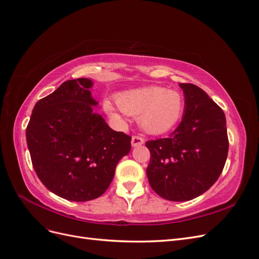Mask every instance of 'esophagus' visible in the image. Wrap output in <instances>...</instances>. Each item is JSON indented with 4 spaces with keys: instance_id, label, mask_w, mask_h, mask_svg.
<instances>
[{
    "instance_id": "1",
    "label": "esophagus",
    "mask_w": 259,
    "mask_h": 259,
    "mask_svg": "<svg viewBox=\"0 0 259 259\" xmlns=\"http://www.w3.org/2000/svg\"><path fill=\"white\" fill-rule=\"evenodd\" d=\"M145 143V140L142 136L139 135H135L132 137V146L133 147H138V146H142Z\"/></svg>"
}]
</instances>
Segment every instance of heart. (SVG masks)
I'll return each mask as SVG.
<instances>
[{
    "label": "heart",
    "mask_w": 259,
    "mask_h": 259,
    "mask_svg": "<svg viewBox=\"0 0 259 259\" xmlns=\"http://www.w3.org/2000/svg\"><path fill=\"white\" fill-rule=\"evenodd\" d=\"M121 110L133 116H140V124L151 134H162L173 128L185 112V98L182 94L160 86L126 91L116 97ZM106 111L117 115L116 108L109 99L104 103Z\"/></svg>",
    "instance_id": "obj_1"
}]
</instances>
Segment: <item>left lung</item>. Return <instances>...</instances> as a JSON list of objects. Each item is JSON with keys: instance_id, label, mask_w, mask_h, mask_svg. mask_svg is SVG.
Listing matches in <instances>:
<instances>
[{"instance_id": "1", "label": "left lung", "mask_w": 259, "mask_h": 259, "mask_svg": "<svg viewBox=\"0 0 259 259\" xmlns=\"http://www.w3.org/2000/svg\"><path fill=\"white\" fill-rule=\"evenodd\" d=\"M180 88L186 103L182 122L167 138L146 142L149 184L161 198L175 202L207 191L221 176L229 148L223 109L199 86Z\"/></svg>"}]
</instances>
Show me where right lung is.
I'll list each match as a JSON object with an SVG mask.
<instances>
[{"instance_id": "1", "label": "right lung", "mask_w": 259, "mask_h": 259, "mask_svg": "<svg viewBox=\"0 0 259 259\" xmlns=\"http://www.w3.org/2000/svg\"><path fill=\"white\" fill-rule=\"evenodd\" d=\"M92 85L85 77L62 83L35 104L26 130L37 177L50 191L74 202L99 198L131 150L132 137L93 111Z\"/></svg>"}]
</instances>
